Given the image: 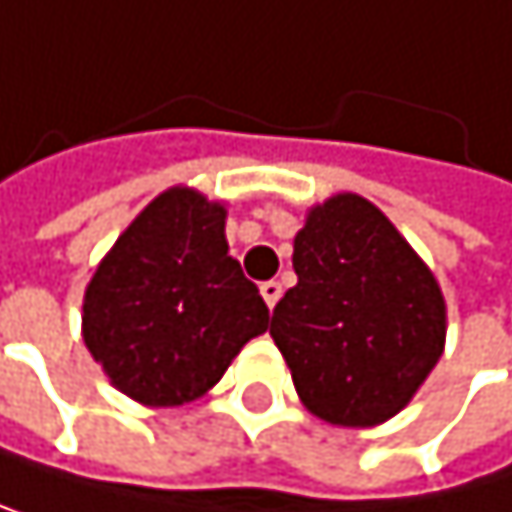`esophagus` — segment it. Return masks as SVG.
<instances>
[{
	"instance_id": "esophagus-1",
	"label": "esophagus",
	"mask_w": 512,
	"mask_h": 512,
	"mask_svg": "<svg viewBox=\"0 0 512 512\" xmlns=\"http://www.w3.org/2000/svg\"><path fill=\"white\" fill-rule=\"evenodd\" d=\"M259 290H262L265 306H268V309H275V306H278V299H281V284H278V281H265Z\"/></svg>"
}]
</instances>
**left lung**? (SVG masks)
Here are the masks:
<instances>
[{
  "label": "left lung",
  "instance_id": "8db88e82",
  "mask_svg": "<svg viewBox=\"0 0 512 512\" xmlns=\"http://www.w3.org/2000/svg\"><path fill=\"white\" fill-rule=\"evenodd\" d=\"M296 287L268 333L312 414L374 426L402 411L445 346V299L395 225L358 194L315 206L293 241Z\"/></svg>",
  "mask_w": 512,
  "mask_h": 512
}]
</instances>
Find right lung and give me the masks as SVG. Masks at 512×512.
Returning <instances> with one entry per match:
<instances>
[{
  "instance_id": "right-lung-1",
  "label": "right lung",
  "mask_w": 512,
  "mask_h": 512,
  "mask_svg": "<svg viewBox=\"0 0 512 512\" xmlns=\"http://www.w3.org/2000/svg\"><path fill=\"white\" fill-rule=\"evenodd\" d=\"M268 327L259 287L228 256L225 206L160 194L104 256L83 302V340L120 392L151 408L200 398Z\"/></svg>"
}]
</instances>
